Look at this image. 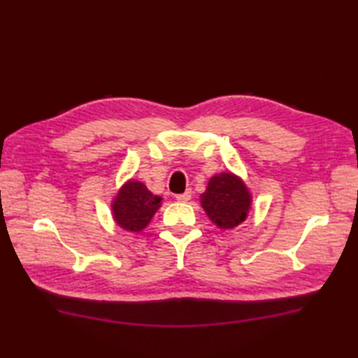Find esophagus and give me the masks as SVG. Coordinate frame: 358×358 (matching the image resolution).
Listing matches in <instances>:
<instances>
[{
  "label": "esophagus",
  "mask_w": 358,
  "mask_h": 358,
  "mask_svg": "<svg viewBox=\"0 0 358 358\" xmlns=\"http://www.w3.org/2000/svg\"><path fill=\"white\" fill-rule=\"evenodd\" d=\"M191 196H192V192H191V191H186L185 194H178V195H175V200L180 201V203H186V201L191 200Z\"/></svg>",
  "instance_id": "34e87169"
}]
</instances>
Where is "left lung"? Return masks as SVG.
<instances>
[{
	"mask_svg": "<svg viewBox=\"0 0 358 358\" xmlns=\"http://www.w3.org/2000/svg\"><path fill=\"white\" fill-rule=\"evenodd\" d=\"M200 201L212 223L220 229H232L246 220L252 196L240 177L222 172L209 180Z\"/></svg>",
	"mask_w": 358,
	"mask_h": 358,
	"instance_id": "1",
	"label": "left lung"
}]
</instances>
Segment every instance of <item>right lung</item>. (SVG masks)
Returning <instances> with one entry per match:
<instances>
[{"instance_id":"obj_1","label":"right lung","mask_w":358,"mask_h":358,"mask_svg":"<svg viewBox=\"0 0 358 358\" xmlns=\"http://www.w3.org/2000/svg\"><path fill=\"white\" fill-rule=\"evenodd\" d=\"M162 206V196L154 195L144 183L129 180L112 201L115 223L127 232H141Z\"/></svg>"}]
</instances>
